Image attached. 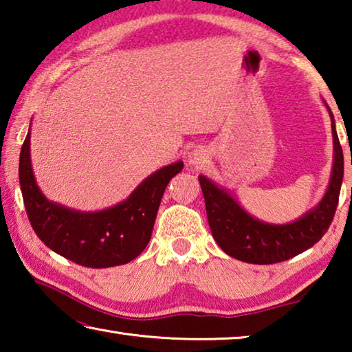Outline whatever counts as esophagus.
I'll return each mask as SVG.
<instances>
[{"label": "esophagus", "mask_w": 352, "mask_h": 352, "mask_svg": "<svg viewBox=\"0 0 352 352\" xmlns=\"http://www.w3.org/2000/svg\"><path fill=\"white\" fill-rule=\"evenodd\" d=\"M208 162H210V153H208L206 148L201 146L194 147L188 155V164L194 169L205 168Z\"/></svg>", "instance_id": "34e87169"}]
</instances>
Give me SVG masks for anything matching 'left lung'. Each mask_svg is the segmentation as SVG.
Returning a JSON list of instances; mask_svg holds the SVG:
<instances>
[{"instance_id":"obj_1","label":"left lung","mask_w":352,"mask_h":352,"mask_svg":"<svg viewBox=\"0 0 352 352\" xmlns=\"http://www.w3.org/2000/svg\"><path fill=\"white\" fill-rule=\"evenodd\" d=\"M327 111L333 138V166L329 186L320 204L295 222L285 225L261 222L250 216L225 189L219 188L205 175L199 177L212 237L231 258L248 264H276L306 252L329 228L343 182V151L329 107Z\"/></svg>"}]
</instances>
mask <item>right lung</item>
<instances>
[{
	"label": "right lung",
	"mask_w": 352,
	"mask_h": 352,
	"mask_svg": "<svg viewBox=\"0 0 352 352\" xmlns=\"http://www.w3.org/2000/svg\"><path fill=\"white\" fill-rule=\"evenodd\" d=\"M31 132L20 153V186L35 234L52 252L76 264L107 269L138 258L151 241L160 201L183 162L164 166L147 177L127 200L104 211L82 212L47 200L31 166Z\"/></svg>",
	"instance_id": "add662e5"
}]
</instances>
